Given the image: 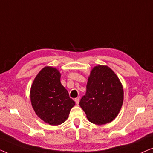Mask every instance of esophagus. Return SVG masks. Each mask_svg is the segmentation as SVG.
<instances>
[{"label":"esophagus","instance_id":"obj_1","mask_svg":"<svg viewBox=\"0 0 153 153\" xmlns=\"http://www.w3.org/2000/svg\"><path fill=\"white\" fill-rule=\"evenodd\" d=\"M74 101H75V102H76V104H79V97L75 98Z\"/></svg>","mask_w":153,"mask_h":153}]
</instances>
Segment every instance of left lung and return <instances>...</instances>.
<instances>
[{
  "label": "left lung",
  "mask_w": 153,
  "mask_h": 153,
  "mask_svg": "<svg viewBox=\"0 0 153 153\" xmlns=\"http://www.w3.org/2000/svg\"><path fill=\"white\" fill-rule=\"evenodd\" d=\"M123 99V85L116 73L107 65H98L90 73L86 93L79 105L90 122L102 125L116 118Z\"/></svg>",
  "instance_id": "1"
}]
</instances>
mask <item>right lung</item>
<instances>
[{
	"instance_id": "1",
	"label": "right lung",
	"mask_w": 153,
	"mask_h": 153,
	"mask_svg": "<svg viewBox=\"0 0 153 153\" xmlns=\"http://www.w3.org/2000/svg\"><path fill=\"white\" fill-rule=\"evenodd\" d=\"M60 76L58 69L46 66L35 76L30 88V102L35 114L50 125L63 123L75 105L60 83Z\"/></svg>"
}]
</instances>
